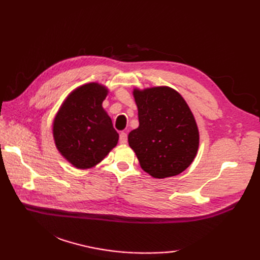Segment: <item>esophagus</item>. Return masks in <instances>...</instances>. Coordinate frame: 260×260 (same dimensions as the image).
Returning a JSON list of instances; mask_svg holds the SVG:
<instances>
[{"instance_id":"1","label":"esophagus","mask_w":260,"mask_h":260,"mask_svg":"<svg viewBox=\"0 0 260 260\" xmlns=\"http://www.w3.org/2000/svg\"><path fill=\"white\" fill-rule=\"evenodd\" d=\"M119 143L120 144H126L127 143V134L124 133V132H121L119 134Z\"/></svg>"}]
</instances>
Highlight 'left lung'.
Here are the masks:
<instances>
[{
    "mask_svg": "<svg viewBox=\"0 0 260 260\" xmlns=\"http://www.w3.org/2000/svg\"><path fill=\"white\" fill-rule=\"evenodd\" d=\"M140 125L128 134V144L141 168L155 179L183 172L199 150V128L184 98L168 86L134 88Z\"/></svg>",
    "mask_w": 260,
    "mask_h": 260,
    "instance_id": "obj_1",
    "label": "left lung"
}]
</instances>
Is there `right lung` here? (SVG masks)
<instances>
[{
    "label": "right lung",
    "instance_id": "right-lung-1",
    "mask_svg": "<svg viewBox=\"0 0 260 260\" xmlns=\"http://www.w3.org/2000/svg\"><path fill=\"white\" fill-rule=\"evenodd\" d=\"M109 89L99 82L77 87L62 102L52 135L62 157L79 170L96 167L117 145L119 135L103 107Z\"/></svg>",
    "mask_w": 260,
    "mask_h": 260
}]
</instances>
